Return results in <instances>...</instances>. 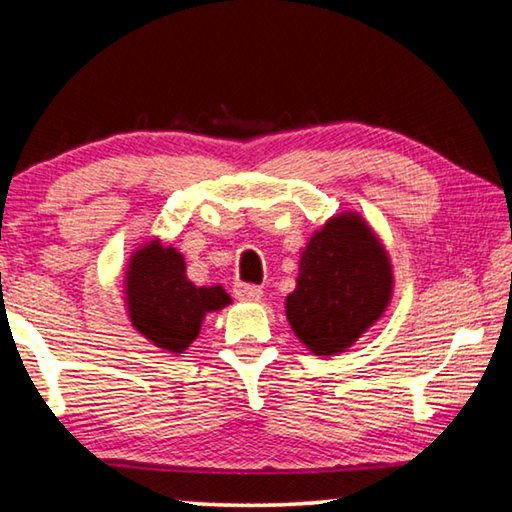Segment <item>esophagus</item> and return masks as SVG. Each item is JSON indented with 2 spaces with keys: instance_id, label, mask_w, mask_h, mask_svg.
I'll return each mask as SVG.
<instances>
[{
  "instance_id": "1",
  "label": "esophagus",
  "mask_w": 512,
  "mask_h": 512,
  "mask_svg": "<svg viewBox=\"0 0 512 512\" xmlns=\"http://www.w3.org/2000/svg\"><path fill=\"white\" fill-rule=\"evenodd\" d=\"M232 293H235V298L237 300H244V302H257V300H262V289L257 287V284H244V282H239V284H235V289H232Z\"/></svg>"
}]
</instances>
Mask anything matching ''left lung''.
<instances>
[{
	"instance_id": "obj_1",
	"label": "left lung",
	"mask_w": 512,
	"mask_h": 512,
	"mask_svg": "<svg viewBox=\"0 0 512 512\" xmlns=\"http://www.w3.org/2000/svg\"><path fill=\"white\" fill-rule=\"evenodd\" d=\"M391 296L384 246L359 214L345 212L332 216L302 250L287 318L311 352L332 357L377 323Z\"/></svg>"
}]
</instances>
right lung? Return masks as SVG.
<instances>
[{
  "mask_svg": "<svg viewBox=\"0 0 512 512\" xmlns=\"http://www.w3.org/2000/svg\"><path fill=\"white\" fill-rule=\"evenodd\" d=\"M185 271V257L158 239L135 250L126 271V307L133 327L173 354L192 345L205 314L230 305L223 287H196Z\"/></svg>",
  "mask_w": 512,
  "mask_h": 512,
  "instance_id": "add662e5",
  "label": "right lung"
}]
</instances>
